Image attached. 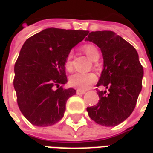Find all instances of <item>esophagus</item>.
<instances>
[{"mask_svg":"<svg viewBox=\"0 0 153 153\" xmlns=\"http://www.w3.org/2000/svg\"><path fill=\"white\" fill-rule=\"evenodd\" d=\"M85 91H83V90H76V94L77 95H83L85 94Z\"/></svg>","mask_w":153,"mask_h":153,"instance_id":"obj_1","label":"esophagus"}]
</instances>
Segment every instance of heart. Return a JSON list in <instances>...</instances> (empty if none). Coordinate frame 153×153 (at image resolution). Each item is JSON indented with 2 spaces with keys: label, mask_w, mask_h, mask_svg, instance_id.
<instances>
[{
  "label": "heart",
  "mask_w": 153,
  "mask_h": 153,
  "mask_svg": "<svg viewBox=\"0 0 153 153\" xmlns=\"http://www.w3.org/2000/svg\"><path fill=\"white\" fill-rule=\"evenodd\" d=\"M83 51L86 54V56L91 58L93 61L97 60L100 57V52L98 48L93 44H86L83 47ZM73 54L71 52L67 55L64 61V68L67 71H71L73 68ZM96 74L89 72V73H80L76 72L71 75L69 77V84L72 87L80 89V90H85L94 84L96 82Z\"/></svg>",
  "instance_id": "b5f03b06"
}]
</instances>
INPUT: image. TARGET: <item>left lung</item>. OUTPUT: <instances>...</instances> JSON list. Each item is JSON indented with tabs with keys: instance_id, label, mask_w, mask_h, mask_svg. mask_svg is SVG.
Listing matches in <instances>:
<instances>
[{
	"instance_id": "obj_1",
	"label": "left lung",
	"mask_w": 153,
	"mask_h": 153,
	"mask_svg": "<svg viewBox=\"0 0 153 153\" xmlns=\"http://www.w3.org/2000/svg\"><path fill=\"white\" fill-rule=\"evenodd\" d=\"M100 48L104 69L97 87L99 102L87 107L90 118L106 127L122 123L134 111L142 90L143 68L133 45L113 31H95L85 39Z\"/></svg>"
}]
</instances>
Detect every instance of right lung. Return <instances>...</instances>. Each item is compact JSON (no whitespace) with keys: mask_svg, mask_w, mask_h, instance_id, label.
I'll list each match as a JSON object with an SVG mask.
<instances>
[{"mask_svg":"<svg viewBox=\"0 0 153 153\" xmlns=\"http://www.w3.org/2000/svg\"><path fill=\"white\" fill-rule=\"evenodd\" d=\"M89 31L48 28L29 38L15 64L17 104L30 123L53 125L64 115L66 103L76 90L66 89L65 58ZM55 88H57L56 90Z\"/></svg>","mask_w":153,"mask_h":153,"instance_id":"obj_1","label":"right lung"}]
</instances>
